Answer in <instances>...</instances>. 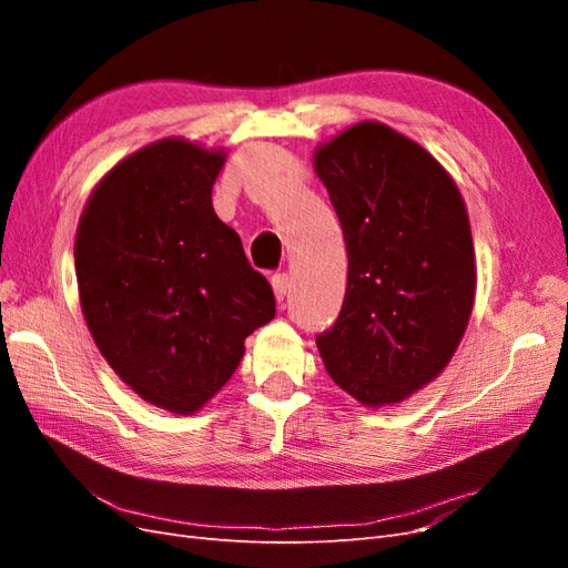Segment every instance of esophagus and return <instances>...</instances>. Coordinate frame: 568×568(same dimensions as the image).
<instances>
[{"label": "esophagus", "mask_w": 568, "mask_h": 568, "mask_svg": "<svg viewBox=\"0 0 568 568\" xmlns=\"http://www.w3.org/2000/svg\"><path fill=\"white\" fill-rule=\"evenodd\" d=\"M272 288H274V296H277V301L282 303L286 298V294H288V288H291L288 274L286 272L274 274V277H272Z\"/></svg>", "instance_id": "obj_1"}]
</instances>
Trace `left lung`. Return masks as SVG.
<instances>
[{
	"mask_svg": "<svg viewBox=\"0 0 568 568\" xmlns=\"http://www.w3.org/2000/svg\"><path fill=\"white\" fill-rule=\"evenodd\" d=\"M348 251L338 320L317 334L332 379L369 407L400 403L450 363L476 263L453 178L405 134L357 123L315 151Z\"/></svg>",
	"mask_w": 568,
	"mask_h": 568,
	"instance_id": "left-lung-1",
	"label": "left lung"
}]
</instances>
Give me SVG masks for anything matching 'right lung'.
I'll return each mask as SVG.
<instances>
[{
    "label": "right lung",
    "mask_w": 568,
    "mask_h": 568,
    "mask_svg": "<svg viewBox=\"0 0 568 568\" xmlns=\"http://www.w3.org/2000/svg\"><path fill=\"white\" fill-rule=\"evenodd\" d=\"M225 153L153 142L97 184L75 234L84 322L134 393L192 415L230 382L274 317L270 282L213 211Z\"/></svg>",
    "instance_id": "add662e5"
}]
</instances>
